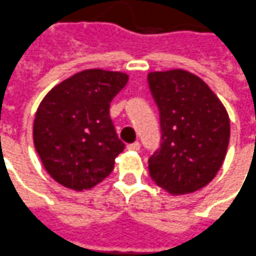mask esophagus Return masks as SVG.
I'll list each match as a JSON object with an SVG mask.
<instances>
[{"instance_id": "esophagus-1", "label": "esophagus", "mask_w": 256, "mask_h": 256, "mask_svg": "<svg viewBox=\"0 0 256 256\" xmlns=\"http://www.w3.org/2000/svg\"><path fill=\"white\" fill-rule=\"evenodd\" d=\"M126 148L130 149V150H140V142H132V144H130Z\"/></svg>"}]
</instances>
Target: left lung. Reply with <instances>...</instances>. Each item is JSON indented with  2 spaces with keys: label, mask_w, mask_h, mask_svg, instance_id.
<instances>
[{
  "label": "left lung",
  "mask_w": 256,
  "mask_h": 256,
  "mask_svg": "<svg viewBox=\"0 0 256 256\" xmlns=\"http://www.w3.org/2000/svg\"><path fill=\"white\" fill-rule=\"evenodd\" d=\"M148 84L160 118V148L149 156L150 179L170 194L208 184L227 154L230 118L200 77L186 70L152 72Z\"/></svg>",
  "instance_id": "obj_1"
}]
</instances>
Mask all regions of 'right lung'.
<instances>
[{"instance_id": "add662e5", "label": "right lung", "mask_w": 256, "mask_h": 256, "mask_svg": "<svg viewBox=\"0 0 256 256\" xmlns=\"http://www.w3.org/2000/svg\"><path fill=\"white\" fill-rule=\"evenodd\" d=\"M128 82L120 72L90 68L53 87L38 108L34 144L48 173L62 186L87 190L104 180L125 145L110 104Z\"/></svg>"}]
</instances>
